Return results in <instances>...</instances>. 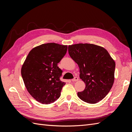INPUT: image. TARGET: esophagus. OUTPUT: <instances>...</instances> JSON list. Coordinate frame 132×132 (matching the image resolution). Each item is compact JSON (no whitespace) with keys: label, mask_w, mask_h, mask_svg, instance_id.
I'll use <instances>...</instances> for the list:
<instances>
[{"label":"esophagus","mask_w":132,"mask_h":132,"mask_svg":"<svg viewBox=\"0 0 132 132\" xmlns=\"http://www.w3.org/2000/svg\"><path fill=\"white\" fill-rule=\"evenodd\" d=\"M78 80H79L78 77H74L73 79H71V81H77Z\"/></svg>","instance_id":"34e87169"}]
</instances>
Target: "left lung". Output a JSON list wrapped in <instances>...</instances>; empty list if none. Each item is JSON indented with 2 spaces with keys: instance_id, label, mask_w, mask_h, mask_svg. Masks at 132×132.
Returning a JSON list of instances; mask_svg holds the SVG:
<instances>
[{
  "instance_id": "1",
  "label": "left lung",
  "mask_w": 132,
  "mask_h": 132,
  "mask_svg": "<svg viewBox=\"0 0 132 132\" xmlns=\"http://www.w3.org/2000/svg\"><path fill=\"white\" fill-rule=\"evenodd\" d=\"M70 57L80 69V78L86 84L78 96L85 102L94 104L104 98L114 79L115 62L104 48L93 44L79 43L68 46Z\"/></svg>"
}]
</instances>
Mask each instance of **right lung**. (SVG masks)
I'll use <instances>...</instances> for the list:
<instances>
[{
  "label": "right lung",
  "instance_id": "right-lung-1",
  "mask_svg": "<svg viewBox=\"0 0 132 132\" xmlns=\"http://www.w3.org/2000/svg\"><path fill=\"white\" fill-rule=\"evenodd\" d=\"M67 46L48 43L35 47L27 56L21 75L28 92L43 104L57 100L65 82L60 78L63 71L58 63L65 55Z\"/></svg>",
  "mask_w": 132,
  "mask_h": 132
}]
</instances>
